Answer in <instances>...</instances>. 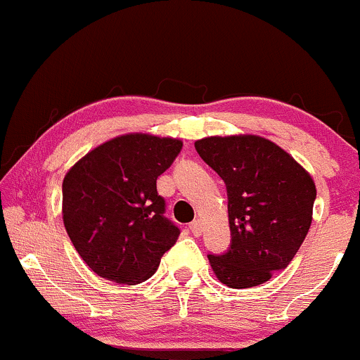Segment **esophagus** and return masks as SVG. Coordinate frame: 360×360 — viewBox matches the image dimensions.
<instances>
[{"label":"esophagus","mask_w":360,"mask_h":360,"mask_svg":"<svg viewBox=\"0 0 360 360\" xmlns=\"http://www.w3.org/2000/svg\"><path fill=\"white\" fill-rule=\"evenodd\" d=\"M190 231L195 236H200L202 234V224H200V221H193L190 224Z\"/></svg>","instance_id":"esophagus-1"}]
</instances>
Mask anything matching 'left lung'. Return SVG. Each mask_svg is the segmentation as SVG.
Segmentation results:
<instances>
[{"mask_svg":"<svg viewBox=\"0 0 360 360\" xmlns=\"http://www.w3.org/2000/svg\"><path fill=\"white\" fill-rule=\"evenodd\" d=\"M195 148L228 190L231 245L209 255L229 288H252L283 271L307 236L316 184L291 155L252 134L212 136Z\"/></svg>","mask_w":360,"mask_h":360,"instance_id":"left-lung-1","label":"left lung"}]
</instances>
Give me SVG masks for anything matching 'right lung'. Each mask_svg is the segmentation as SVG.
<instances>
[{
  "instance_id": "1",
  "label": "right lung",
  "mask_w": 360,
  "mask_h": 360,
  "mask_svg": "<svg viewBox=\"0 0 360 360\" xmlns=\"http://www.w3.org/2000/svg\"><path fill=\"white\" fill-rule=\"evenodd\" d=\"M183 143L151 134H126L91 150L62 184L63 224L81 259L105 279L146 281L179 228L165 217L157 191Z\"/></svg>"
}]
</instances>
